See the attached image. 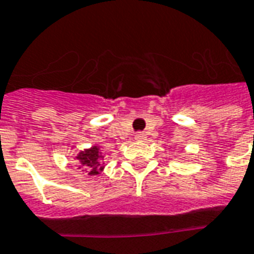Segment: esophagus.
Here are the masks:
<instances>
[{"label":"esophagus","mask_w":254,"mask_h":254,"mask_svg":"<svg viewBox=\"0 0 254 254\" xmlns=\"http://www.w3.org/2000/svg\"><path fill=\"white\" fill-rule=\"evenodd\" d=\"M134 138L137 139V141H143V139H146V134L142 133V131H138V133H135Z\"/></svg>","instance_id":"34e87169"}]
</instances>
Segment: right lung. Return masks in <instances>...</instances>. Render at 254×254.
Wrapping results in <instances>:
<instances>
[{"instance_id": "1", "label": "right lung", "mask_w": 254, "mask_h": 254, "mask_svg": "<svg viewBox=\"0 0 254 254\" xmlns=\"http://www.w3.org/2000/svg\"><path fill=\"white\" fill-rule=\"evenodd\" d=\"M76 163L81 171L87 173L88 175H99L104 170V154L99 146H92L89 149L79 151L75 157Z\"/></svg>"}]
</instances>
